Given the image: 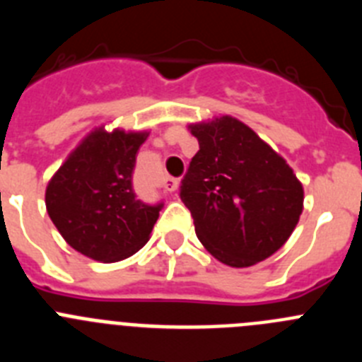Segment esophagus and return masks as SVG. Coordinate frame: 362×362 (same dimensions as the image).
Instances as JSON below:
<instances>
[{"label":"esophagus","instance_id":"34e87169","mask_svg":"<svg viewBox=\"0 0 362 362\" xmlns=\"http://www.w3.org/2000/svg\"><path fill=\"white\" fill-rule=\"evenodd\" d=\"M163 187H165L166 192H175L179 187V179H174V177H166L165 181H163Z\"/></svg>","mask_w":362,"mask_h":362}]
</instances>
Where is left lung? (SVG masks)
<instances>
[{"label": "left lung", "instance_id": "obj_1", "mask_svg": "<svg viewBox=\"0 0 362 362\" xmlns=\"http://www.w3.org/2000/svg\"><path fill=\"white\" fill-rule=\"evenodd\" d=\"M199 152L179 196L203 246L221 263L243 268L286 243L303 212L293 170L245 123L223 116L192 124Z\"/></svg>", "mask_w": 362, "mask_h": 362}]
</instances>
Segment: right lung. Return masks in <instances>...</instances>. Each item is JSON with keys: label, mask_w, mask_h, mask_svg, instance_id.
Wrapping results in <instances>:
<instances>
[{"label": "right lung", "mask_w": 362, "mask_h": 362, "mask_svg": "<svg viewBox=\"0 0 362 362\" xmlns=\"http://www.w3.org/2000/svg\"><path fill=\"white\" fill-rule=\"evenodd\" d=\"M146 134L99 129L50 179L45 203L74 250L114 263L145 246L163 201L145 203L134 190V168Z\"/></svg>", "instance_id": "add662e5"}]
</instances>
